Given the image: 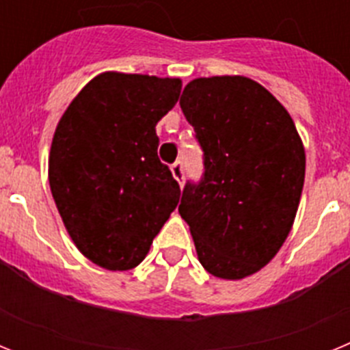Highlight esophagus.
Wrapping results in <instances>:
<instances>
[{"instance_id": "34e87169", "label": "esophagus", "mask_w": 350, "mask_h": 350, "mask_svg": "<svg viewBox=\"0 0 350 350\" xmlns=\"http://www.w3.org/2000/svg\"><path fill=\"white\" fill-rule=\"evenodd\" d=\"M172 173H173V177H175V180H177L178 184H180V185L184 184V166H182V161L173 163Z\"/></svg>"}]
</instances>
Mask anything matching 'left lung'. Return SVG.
<instances>
[{
    "label": "left lung",
    "instance_id": "obj_1",
    "mask_svg": "<svg viewBox=\"0 0 350 350\" xmlns=\"http://www.w3.org/2000/svg\"><path fill=\"white\" fill-rule=\"evenodd\" d=\"M203 177L178 205L198 259L219 279L256 273L286 242L301 198L305 148L286 108L247 77L194 79L180 98Z\"/></svg>",
    "mask_w": 350,
    "mask_h": 350
}]
</instances>
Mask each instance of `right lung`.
<instances>
[{"instance_id":"obj_1","label":"right lung","mask_w":350,"mask_h":350,"mask_svg":"<svg viewBox=\"0 0 350 350\" xmlns=\"http://www.w3.org/2000/svg\"><path fill=\"white\" fill-rule=\"evenodd\" d=\"M180 89V79L107 71L77 94L55 128L52 196L73 243L98 267H138L177 206L180 187L157 157L156 124Z\"/></svg>"}]
</instances>
